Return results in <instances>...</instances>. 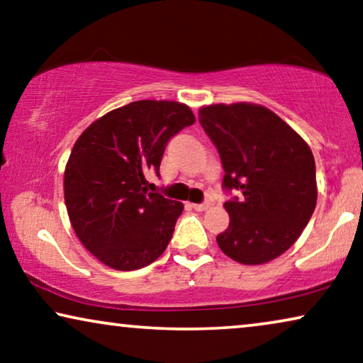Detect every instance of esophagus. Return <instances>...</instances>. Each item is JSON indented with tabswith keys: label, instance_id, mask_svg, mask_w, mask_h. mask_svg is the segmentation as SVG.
Masks as SVG:
<instances>
[{
	"label": "esophagus",
	"instance_id": "34e87169",
	"mask_svg": "<svg viewBox=\"0 0 363 363\" xmlns=\"http://www.w3.org/2000/svg\"><path fill=\"white\" fill-rule=\"evenodd\" d=\"M191 208L195 211H205V210H208V208H210V203H200V205H191Z\"/></svg>",
	"mask_w": 363,
	"mask_h": 363
}]
</instances>
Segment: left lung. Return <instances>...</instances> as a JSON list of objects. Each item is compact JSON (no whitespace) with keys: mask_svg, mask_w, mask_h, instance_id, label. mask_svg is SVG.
<instances>
[{"mask_svg":"<svg viewBox=\"0 0 363 363\" xmlns=\"http://www.w3.org/2000/svg\"><path fill=\"white\" fill-rule=\"evenodd\" d=\"M201 127L220 152L230 226L216 236L233 261L257 266L297 241L317 203L315 162L309 145L279 116L259 104H211L198 111Z\"/></svg>","mask_w":363,"mask_h":363,"instance_id":"left-lung-1","label":"left lung"}]
</instances>
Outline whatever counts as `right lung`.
Here are the masks:
<instances>
[{
    "label": "right lung",
    "instance_id": "right-lung-1",
    "mask_svg": "<svg viewBox=\"0 0 363 363\" xmlns=\"http://www.w3.org/2000/svg\"><path fill=\"white\" fill-rule=\"evenodd\" d=\"M195 123L175 101H137L94 121L74 143L64 170V201L79 241L117 271L163 255L183 203L148 193L147 170H160L167 142Z\"/></svg>",
    "mask_w": 363,
    "mask_h": 363
}]
</instances>
